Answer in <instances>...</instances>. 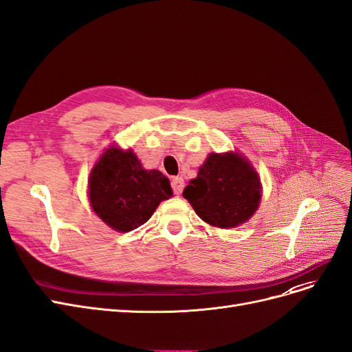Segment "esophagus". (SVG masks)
Here are the masks:
<instances>
[{
  "label": "esophagus",
  "mask_w": 352,
  "mask_h": 352,
  "mask_svg": "<svg viewBox=\"0 0 352 352\" xmlns=\"http://www.w3.org/2000/svg\"><path fill=\"white\" fill-rule=\"evenodd\" d=\"M185 188V182L182 177H173L172 179V189L175 192V195H180L182 190Z\"/></svg>",
  "instance_id": "1"
}]
</instances>
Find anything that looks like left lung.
I'll list each match as a JSON object with an SVG mask.
<instances>
[{"instance_id":"left-lung-1","label":"left lung","mask_w":352,"mask_h":352,"mask_svg":"<svg viewBox=\"0 0 352 352\" xmlns=\"http://www.w3.org/2000/svg\"><path fill=\"white\" fill-rule=\"evenodd\" d=\"M184 197L204 221L228 228L245 223L256 211L261 184L249 162L237 153L210 154Z\"/></svg>"}]
</instances>
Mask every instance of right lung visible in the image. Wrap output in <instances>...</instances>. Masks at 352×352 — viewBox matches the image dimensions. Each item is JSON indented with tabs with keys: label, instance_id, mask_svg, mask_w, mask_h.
Returning a JSON list of instances; mask_svg holds the SVG:
<instances>
[{
	"label": "right lung",
	"instance_id": "add662e5",
	"mask_svg": "<svg viewBox=\"0 0 352 352\" xmlns=\"http://www.w3.org/2000/svg\"><path fill=\"white\" fill-rule=\"evenodd\" d=\"M89 195L94 212L125 233L147 223L159 204L172 197V188L162 172L144 170L131 150L112 147L91 170Z\"/></svg>",
	"mask_w": 352,
	"mask_h": 352
}]
</instances>
